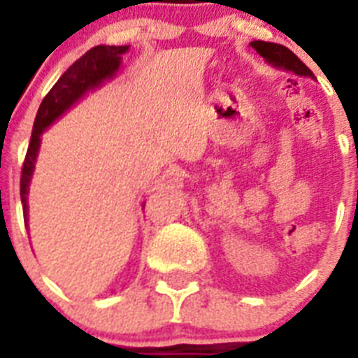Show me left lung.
<instances>
[{
    "instance_id": "1",
    "label": "left lung",
    "mask_w": 358,
    "mask_h": 358,
    "mask_svg": "<svg viewBox=\"0 0 358 358\" xmlns=\"http://www.w3.org/2000/svg\"><path fill=\"white\" fill-rule=\"evenodd\" d=\"M251 46L264 57L268 64L274 66V68L292 71L296 73V75H299V77L314 78V73L310 71V69L297 59V55H294V53L290 52L289 48H285V46H281V44L276 43H265V41H252Z\"/></svg>"
}]
</instances>
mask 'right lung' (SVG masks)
Returning <instances> with one entry per match:
<instances>
[{
  "instance_id": "1",
  "label": "right lung",
  "mask_w": 358,
  "mask_h": 358,
  "mask_svg": "<svg viewBox=\"0 0 358 358\" xmlns=\"http://www.w3.org/2000/svg\"><path fill=\"white\" fill-rule=\"evenodd\" d=\"M127 50L129 46H106V44L94 46L90 52H85L78 61L73 62L50 90V93L43 98L36 122H34V129H31L30 145H28L23 172H21V202H23L24 224L28 220V186H30L34 164H36L37 152H39L41 134L59 116L64 115L73 103L78 102V98L116 75L120 62H122V55Z\"/></svg>"
}]
</instances>
